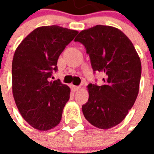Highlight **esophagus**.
<instances>
[{"label":"esophagus","mask_w":154,"mask_h":154,"mask_svg":"<svg viewBox=\"0 0 154 154\" xmlns=\"http://www.w3.org/2000/svg\"><path fill=\"white\" fill-rule=\"evenodd\" d=\"M72 90L74 91H78L81 89L80 86H72Z\"/></svg>","instance_id":"1"}]
</instances>
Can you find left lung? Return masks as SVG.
<instances>
[{
  "label": "left lung",
  "mask_w": 154,
  "mask_h": 154,
  "mask_svg": "<svg viewBox=\"0 0 154 154\" xmlns=\"http://www.w3.org/2000/svg\"><path fill=\"white\" fill-rule=\"evenodd\" d=\"M94 72L105 74L101 86L89 84V98L82 112L97 128L111 129L121 123L138 97L141 61L130 41L119 29L96 25L79 33Z\"/></svg>",
  "instance_id": "obj_1"
}]
</instances>
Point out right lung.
<instances>
[{
    "label": "right lung",
    "mask_w": 154,
    "mask_h": 154,
    "mask_svg": "<svg viewBox=\"0 0 154 154\" xmlns=\"http://www.w3.org/2000/svg\"><path fill=\"white\" fill-rule=\"evenodd\" d=\"M78 31L58 25L38 27L15 49L12 61V93L20 113L39 131L60 123L70 88L50 81L58 57Z\"/></svg>",
    "instance_id": "obj_1"
}]
</instances>
